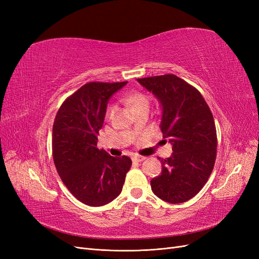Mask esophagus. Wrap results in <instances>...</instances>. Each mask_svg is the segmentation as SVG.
<instances>
[{"mask_svg":"<svg viewBox=\"0 0 259 259\" xmlns=\"http://www.w3.org/2000/svg\"><path fill=\"white\" fill-rule=\"evenodd\" d=\"M145 159H146L145 156H142V155H135L132 158V160L134 162H143Z\"/></svg>","mask_w":259,"mask_h":259,"instance_id":"esophagus-1","label":"esophagus"}]
</instances>
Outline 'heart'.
I'll list each match as a JSON object with an SVG mask.
<instances>
[{
  "mask_svg": "<svg viewBox=\"0 0 259 259\" xmlns=\"http://www.w3.org/2000/svg\"><path fill=\"white\" fill-rule=\"evenodd\" d=\"M127 101H128L131 108L133 109V111H135V110H137V109H140V108H149V100H148L147 96H145L142 93L132 94L131 96H128ZM113 110H114V106L109 107L108 111H107L108 115L111 114V112Z\"/></svg>",
  "mask_w": 259,
  "mask_h": 259,
  "instance_id": "1",
  "label": "heart"
}]
</instances>
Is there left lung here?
Wrapping results in <instances>:
<instances>
[{
  "label": "left lung",
  "instance_id": "left-lung-1",
  "mask_svg": "<svg viewBox=\"0 0 259 259\" xmlns=\"http://www.w3.org/2000/svg\"><path fill=\"white\" fill-rule=\"evenodd\" d=\"M160 103V128L173 153L162 162L151 190L161 200L178 204L193 198L207 182L216 159L213 114L198 90L174 74L137 79Z\"/></svg>",
  "mask_w": 259,
  "mask_h": 259
}]
</instances>
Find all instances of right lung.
<instances>
[{
    "label": "right lung",
    "mask_w": 259,
    "mask_h": 259,
    "mask_svg": "<svg viewBox=\"0 0 259 259\" xmlns=\"http://www.w3.org/2000/svg\"><path fill=\"white\" fill-rule=\"evenodd\" d=\"M127 82L83 85L65 100L53 125V158L62 182L90 206L113 201L132 166L126 155L114 158L97 148L108 101Z\"/></svg>",
    "instance_id": "1"
}]
</instances>
